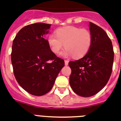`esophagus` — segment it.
I'll return each mask as SVG.
<instances>
[{
	"label": "esophagus",
	"instance_id": "1",
	"mask_svg": "<svg viewBox=\"0 0 121 121\" xmlns=\"http://www.w3.org/2000/svg\"><path fill=\"white\" fill-rule=\"evenodd\" d=\"M65 65H66V66L68 65V63H69V60H65Z\"/></svg>",
	"mask_w": 121,
	"mask_h": 121
}]
</instances>
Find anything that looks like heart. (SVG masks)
<instances>
[{"label":"heart","mask_w":121,"mask_h":121,"mask_svg":"<svg viewBox=\"0 0 121 121\" xmlns=\"http://www.w3.org/2000/svg\"><path fill=\"white\" fill-rule=\"evenodd\" d=\"M56 34L50 35L48 39L53 53H59L65 45L66 49L61 53L63 56L72 55L74 58H80L85 56L90 49L92 37L86 29L68 26L57 29Z\"/></svg>","instance_id":"1"}]
</instances>
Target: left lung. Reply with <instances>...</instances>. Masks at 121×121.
<instances>
[{
	"instance_id": "obj_1",
	"label": "left lung",
	"mask_w": 121,
	"mask_h": 121,
	"mask_svg": "<svg viewBox=\"0 0 121 121\" xmlns=\"http://www.w3.org/2000/svg\"><path fill=\"white\" fill-rule=\"evenodd\" d=\"M92 37L88 53L81 59L69 63V83L73 91L91 97L102 90L111 76L114 52L111 41L102 28L90 22Z\"/></svg>"
}]
</instances>
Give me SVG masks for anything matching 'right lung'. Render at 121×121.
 <instances>
[{
  "instance_id": "add662e5",
  "label": "right lung",
  "mask_w": 121,
  "mask_h": 121,
  "mask_svg": "<svg viewBox=\"0 0 121 121\" xmlns=\"http://www.w3.org/2000/svg\"><path fill=\"white\" fill-rule=\"evenodd\" d=\"M50 26L40 22L26 26L13 42L11 63L16 79L24 90L36 96L50 91L65 66L45 39Z\"/></svg>"
}]
</instances>
